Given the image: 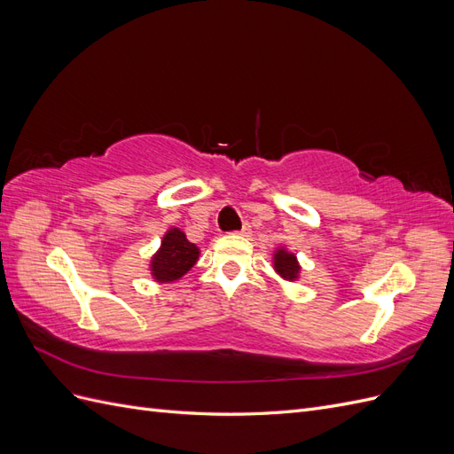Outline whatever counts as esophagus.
<instances>
[{
	"instance_id": "34e87169",
	"label": "esophagus",
	"mask_w": 454,
	"mask_h": 454,
	"mask_svg": "<svg viewBox=\"0 0 454 454\" xmlns=\"http://www.w3.org/2000/svg\"><path fill=\"white\" fill-rule=\"evenodd\" d=\"M250 232H252V229H250V225L248 223H246L240 231H237V235H242V237H248L250 235Z\"/></svg>"
}]
</instances>
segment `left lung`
Masks as SVG:
<instances>
[{
	"label": "left lung",
	"instance_id": "obj_1",
	"mask_svg": "<svg viewBox=\"0 0 454 454\" xmlns=\"http://www.w3.org/2000/svg\"><path fill=\"white\" fill-rule=\"evenodd\" d=\"M272 265H274V270H277L284 280L294 282L299 278L301 267H299V261L294 252H287L286 248H278L272 255Z\"/></svg>",
	"mask_w": 454,
	"mask_h": 454
}]
</instances>
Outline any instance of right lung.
<instances>
[{
	"label": "right lung",
	"mask_w": 454,
	"mask_h": 454,
	"mask_svg": "<svg viewBox=\"0 0 454 454\" xmlns=\"http://www.w3.org/2000/svg\"><path fill=\"white\" fill-rule=\"evenodd\" d=\"M199 254L200 250L193 242L187 240L185 232L172 227L162 237L159 252L151 257V277L162 284L180 280L197 263Z\"/></svg>",
	"instance_id": "obj_1"
}]
</instances>
